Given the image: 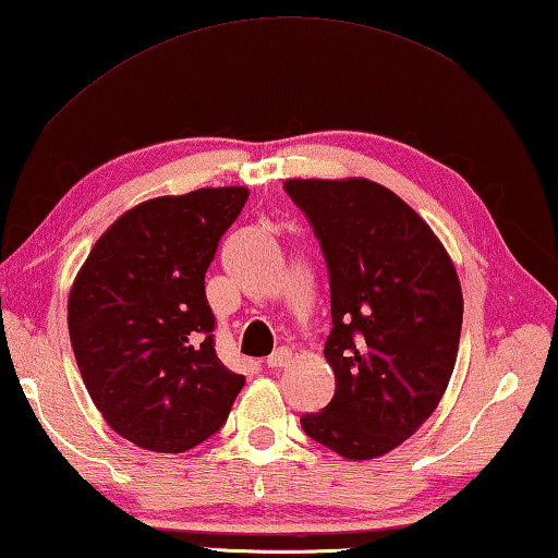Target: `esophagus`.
I'll return each instance as SVG.
<instances>
[{
  "mask_svg": "<svg viewBox=\"0 0 558 558\" xmlns=\"http://www.w3.org/2000/svg\"><path fill=\"white\" fill-rule=\"evenodd\" d=\"M290 359H292L290 349H278L276 354H270V356L266 359V364H268V369H282V366L290 364Z\"/></svg>",
  "mask_w": 558,
  "mask_h": 558,
  "instance_id": "34e87169",
  "label": "esophagus"
}]
</instances>
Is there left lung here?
I'll use <instances>...</instances> for the list:
<instances>
[{
    "instance_id": "1",
    "label": "left lung",
    "mask_w": 558,
    "mask_h": 558,
    "mask_svg": "<svg viewBox=\"0 0 558 558\" xmlns=\"http://www.w3.org/2000/svg\"><path fill=\"white\" fill-rule=\"evenodd\" d=\"M286 192L323 243L332 292L325 359L335 396L300 423L339 458H381L448 389L462 327L458 270L430 226L384 184L286 179Z\"/></svg>"
}]
</instances>
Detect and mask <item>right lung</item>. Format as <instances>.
Listing matches in <instances>:
<instances>
[{"label": "right lung", "mask_w": 558, "mask_h": 558, "mask_svg": "<svg viewBox=\"0 0 558 558\" xmlns=\"http://www.w3.org/2000/svg\"><path fill=\"white\" fill-rule=\"evenodd\" d=\"M245 199V186H204L132 206L75 272L69 332L83 384L137 448L199 446L243 389L216 356L204 276Z\"/></svg>", "instance_id": "add662e5"}]
</instances>
